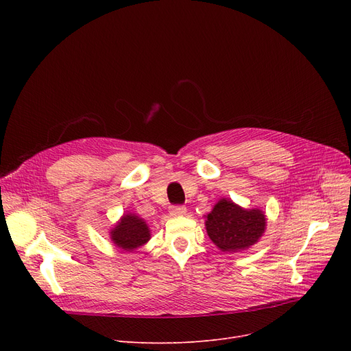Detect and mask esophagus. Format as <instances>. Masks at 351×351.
Segmentation results:
<instances>
[{
  "label": "esophagus",
  "instance_id": "34e87169",
  "mask_svg": "<svg viewBox=\"0 0 351 351\" xmlns=\"http://www.w3.org/2000/svg\"><path fill=\"white\" fill-rule=\"evenodd\" d=\"M169 213H171V216H173V217L183 216V215L186 213V208H185V206H171Z\"/></svg>",
  "mask_w": 351,
  "mask_h": 351
}]
</instances>
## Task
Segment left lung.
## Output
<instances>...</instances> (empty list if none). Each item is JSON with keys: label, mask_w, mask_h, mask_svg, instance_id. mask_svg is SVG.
Listing matches in <instances>:
<instances>
[{"label": "left lung", "mask_w": 351, "mask_h": 351, "mask_svg": "<svg viewBox=\"0 0 351 351\" xmlns=\"http://www.w3.org/2000/svg\"><path fill=\"white\" fill-rule=\"evenodd\" d=\"M205 217L210 241L229 253L249 249L266 229V215L261 209H243L230 199H220Z\"/></svg>", "instance_id": "left-lung-1"}]
</instances>
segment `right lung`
<instances>
[{
    "label": "right lung",
    "mask_w": 351,
    "mask_h": 351,
    "mask_svg": "<svg viewBox=\"0 0 351 351\" xmlns=\"http://www.w3.org/2000/svg\"><path fill=\"white\" fill-rule=\"evenodd\" d=\"M109 234L115 246L128 252L143 246L151 239L149 228L145 220L135 213L123 215L115 228L110 229Z\"/></svg>",
    "instance_id": "right-lung-1"
}]
</instances>
